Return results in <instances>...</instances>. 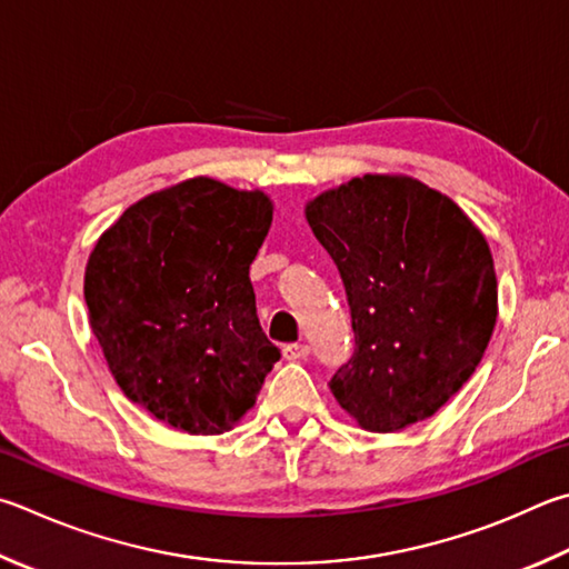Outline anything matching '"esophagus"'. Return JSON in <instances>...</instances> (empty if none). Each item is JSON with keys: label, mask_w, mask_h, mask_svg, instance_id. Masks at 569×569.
I'll list each match as a JSON object with an SVG mask.
<instances>
[{"label": "esophagus", "mask_w": 569, "mask_h": 569, "mask_svg": "<svg viewBox=\"0 0 569 569\" xmlns=\"http://www.w3.org/2000/svg\"><path fill=\"white\" fill-rule=\"evenodd\" d=\"M308 356H311V346H306V343H288L283 348L286 360H306Z\"/></svg>", "instance_id": "esophagus-1"}]
</instances>
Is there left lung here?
Returning <instances> with one entry per match:
<instances>
[{
	"mask_svg": "<svg viewBox=\"0 0 569 569\" xmlns=\"http://www.w3.org/2000/svg\"><path fill=\"white\" fill-rule=\"evenodd\" d=\"M343 278L353 358L330 392L360 428L396 432L468 383L498 320L490 246L450 196L402 173H366L306 203Z\"/></svg>",
	"mask_w": 569,
	"mask_h": 569,
	"instance_id": "obj_1",
	"label": "left lung"
}]
</instances>
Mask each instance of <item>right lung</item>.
<instances>
[{"label": "right lung", "mask_w": 569, "mask_h": 569, "mask_svg": "<svg viewBox=\"0 0 569 569\" xmlns=\"http://www.w3.org/2000/svg\"><path fill=\"white\" fill-rule=\"evenodd\" d=\"M271 221L268 193L193 177L131 203L89 253V326L113 380L189 436L231 430L281 358L249 278Z\"/></svg>", "instance_id": "right-lung-1"}]
</instances>
